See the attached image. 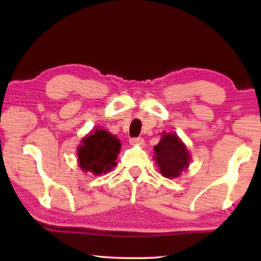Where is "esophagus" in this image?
I'll return each mask as SVG.
<instances>
[{
	"label": "esophagus",
	"mask_w": 261,
	"mask_h": 261,
	"mask_svg": "<svg viewBox=\"0 0 261 261\" xmlns=\"http://www.w3.org/2000/svg\"><path fill=\"white\" fill-rule=\"evenodd\" d=\"M130 144L131 145H139V146H144L145 145V140L140 137H137V138H131L130 139Z\"/></svg>",
	"instance_id": "esophagus-1"
}]
</instances>
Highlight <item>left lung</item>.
I'll use <instances>...</instances> for the list:
<instances>
[{"instance_id": "obj_1", "label": "left lung", "mask_w": 261, "mask_h": 261, "mask_svg": "<svg viewBox=\"0 0 261 261\" xmlns=\"http://www.w3.org/2000/svg\"><path fill=\"white\" fill-rule=\"evenodd\" d=\"M154 151L159 169L165 177H177L189 166L188 149L175 134H163Z\"/></svg>"}]
</instances>
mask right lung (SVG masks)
<instances>
[{"label":"right lung","instance_id":"1","mask_svg":"<svg viewBox=\"0 0 261 261\" xmlns=\"http://www.w3.org/2000/svg\"><path fill=\"white\" fill-rule=\"evenodd\" d=\"M121 143L116 136L103 129L94 132L82 140L78 147V161L83 170L95 175L105 174L116 166Z\"/></svg>","mask_w":261,"mask_h":261}]
</instances>
